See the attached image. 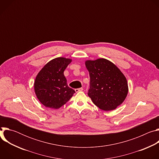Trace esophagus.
Listing matches in <instances>:
<instances>
[{
    "label": "esophagus",
    "mask_w": 159,
    "mask_h": 159,
    "mask_svg": "<svg viewBox=\"0 0 159 159\" xmlns=\"http://www.w3.org/2000/svg\"><path fill=\"white\" fill-rule=\"evenodd\" d=\"M75 92L76 93H79V92H80V91H82V90H83V88H79V89H76L75 90Z\"/></svg>",
    "instance_id": "34e87169"
}]
</instances>
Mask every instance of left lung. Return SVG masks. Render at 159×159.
<instances>
[{"instance_id": "1", "label": "left lung", "mask_w": 159, "mask_h": 159, "mask_svg": "<svg viewBox=\"0 0 159 159\" xmlns=\"http://www.w3.org/2000/svg\"><path fill=\"white\" fill-rule=\"evenodd\" d=\"M85 64L90 77L88 96L99 109H115L123 102L128 93L124 74L116 65L105 58L86 60Z\"/></svg>"}]
</instances>
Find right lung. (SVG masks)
Listing matches in <instances>:
<instances>
[{
  "label": "right lung",
  "mask_w": 159,
  "mask_h": 159,
  "mask_svg": "<svg viewBox=\"0 0 159 159\" xmlns=\"http://www.w3.org/2000/svg\"><path fill=\"white\" fill-rule=\"evenodd\" d=\"M72 59L58 57L50 60L38 72L34 83L36 96L45 107L59 109L73 96L75 90L68 86L64 70Z\"/></svg>",
  "instance_id": "1"
}]
</instances>
